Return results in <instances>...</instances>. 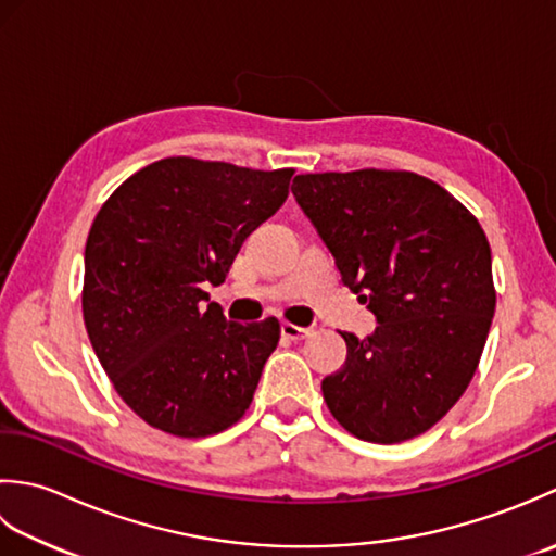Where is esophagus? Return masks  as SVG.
Here are the masks:
<instances>
[{"label": "esophagus", "instance_id": "1", "mask_svg": "<svg viewBox=\"0 0 556 556\" xmlns=\"http://www.w3.org/2000/svg\"><path fill=\"white\" fill-rule=\"evenodd\" d=\"M280 333L290 338V341H304V338L312 336V328L309 326H294L290 321H282L280 324Z\"/></svg>", "mask_w": 556, "mask_h": 556}]
</instances>
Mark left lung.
<instances>
[{"label": "left lung", "instance_id": "left-lung-1", "mask_svg": "<svg viewBox=\"0 0 556 556\" xmlns=\"http://www.w3.org/2000/svg\"><path fill=\"white\" fill-rule=\"evenodd\" d=\"M292 197L377 319L343 333L345 365L321 381L350 434L399 444L468 389L494 316L490 242L475 215L415 173L298 175Z\"/></svg>", "mask_w": 556, "mask_h": 556}]
</instances>
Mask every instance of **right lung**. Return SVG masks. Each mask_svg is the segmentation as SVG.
Returning <instances> with one entry per match:
<instances>
[{
  "instance_id": "right-lung-1",
  "label": "right lung",
  "mask_w": 556,
  "mask_h": 556,
  "mask_svg": "<svg viewBox=\"0 0 556 556\" xmlns=\"http://www.w3.org/2000/svg\"><path fill=\"white\" fill-rule=\"evenodd\" d=\"M292 173L165 157L96 215L86 331L112 387L151 427L197 439L247 413L280 324L228 321L206 286H220L242 242L286 203Z\"/></svg>"
}]
</instances>
